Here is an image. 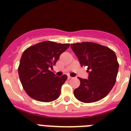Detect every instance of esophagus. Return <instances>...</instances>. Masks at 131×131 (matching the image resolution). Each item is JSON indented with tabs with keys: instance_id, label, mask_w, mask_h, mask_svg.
<instances>
[{
	"instance_id": "obj_1",
	"label": "esophagus",
	"mask_w": 131,
	"mask_h": 131,
	"mask_svg": "<svg viewBox=\"0 0 131 131\" xmlns=\"http://www.w3.org/2000/svg\"><path fill=\"white\" fill-rule=\"evenodd\" d=\"M72 79V77H71L70 76H68V79Z\"/></svg>"
}]
</instances>
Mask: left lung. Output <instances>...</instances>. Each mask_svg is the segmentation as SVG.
<instances>
[{"label": "left lung", "instance_id": "1", "mask_svg": "<svg viewBox=\"0 0 131 131\" xmlns=\"http://www.w3.org/2000/svg\"><path fill=\"white\" fill-rule=\"evenodd\" d=\"M81 67H88V79L79 78V88L74 91L75 97L84 103L100 100L114 85L118 63L116 54L108 47L92 42L71 44Z\"/></svg>", "mask_w": 131, "mask_h": 131}]
</instances>
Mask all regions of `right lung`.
<instances>
[{
  "mask_svg": "<svg viewBox=\"0 0 131 131\" xmlns=\"http://www.w3.org/2000/svg\"><path fill=\"white\" fill-rule=\"evenodd\" d=\"M69 43L43 41L26 49L18 67L19 79L27 95L37 101L49 102L60 95L67 76L58 77L49 69L55 65Z\"/></svg>",
  "mask_w": 131,
  "mask_h": 131,
  "instance_id": "add662e5",
  "label": "right lung"
}]
</instances>
